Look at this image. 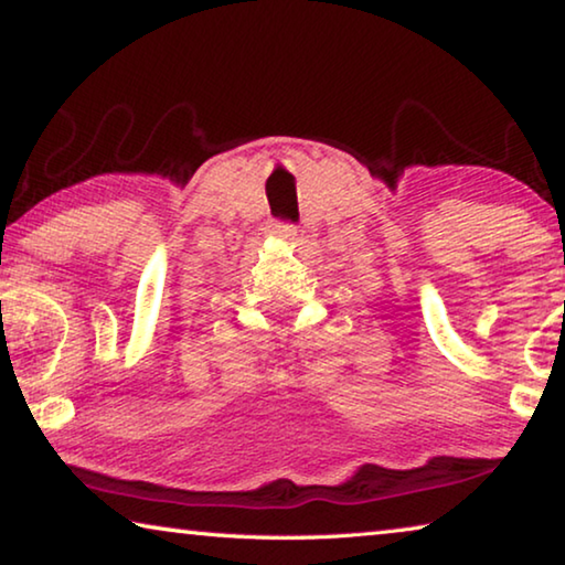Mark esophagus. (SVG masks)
Instances as JSON below:
<instances>
[{"label": "esophagus", "mask_w": 565, "mask_h": 565, "mask_svg": "<svg viewBox=\"0 0 565 565\" xmlns=\"http://www.w3.org/2000/svg\"><path fill=\"white\" fill-rule=\"evenodd\" d=\"M269 234H274V236H279V238H296L299 236V228L296 226H291V224H269Z\"/></svg>", "instance_id": "34e87169"}]
</instances>
